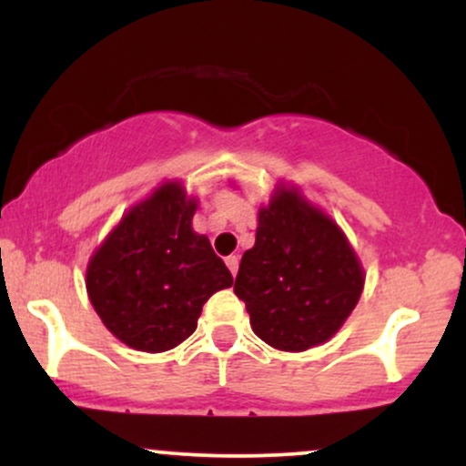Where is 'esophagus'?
<instances>
[{
  "instance_id": "34e87169",
  "label": "esophagus",
  "mask_w": 466,
  "mask_h": 466,
  "mask_svg": "<svg viewBox=\"0 0 466 466\" xmlns=\"http://www.w3.org/2000/svg\"><path fill=\"white\" fill-rule=\"evenodd\" d=\"M226 265H228V269L232 271V276H237V271H238V256H228L226 258Z\"/></svg>"
}]
</instances>
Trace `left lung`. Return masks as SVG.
Wrapping results in <instances>:
<instances>
[{
  "label": "left lung",
  "instance_id": "obj_1",
  "mask_svg": "<svg viewBox=\"0 0 466 466\" xmlns=\"http://www.w3.org/2000/svg\"><path fill=\"white\" fill-rule=\"evenodd\" d=\"M361 289V265L341 229L300 195L278 190L258 212L256 243L234 282L254 333L278 350L311 349L337 333Z\"/></svg>",
  "mask_w": 466,
  "mask_h": 466
}]
</instances>
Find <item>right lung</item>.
Segmentation results:
<instances>
[{
  "label": "right lung",
  "mask_w": 466,
  "mask_h": 466,
  "mask_svg": "<svg viewBox=\"0 0 466 466\" xmlns=\"http://www.w3.org/2000/svg\"><path fill=\"white\" fill-rule=\"evenodd\" d=\"M195 208L179 184H164L129 210L87 267L96 313L131 349H175L195 333L208 298L234 282L210 240L192 232Z\"/></svg>",
  "instance_id": "1"
}]
</instances>
